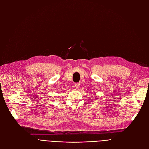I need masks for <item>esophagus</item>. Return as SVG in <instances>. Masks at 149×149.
<instances>
[{
	"label": "esophagus",
	"mask_w": 149,
	"mask_h": 149,
	"mask_svg": "<svg viewBox=\"0 0 149 149\" xmlns=\"http://www.w3.org/2000/svg\"><path fill=\"white\" fill-rule=\"evenodd\" d=\"M79 86H79V83H75V85H74V87H75L76 89L79 88Z\"/></svg>",
	"instance_id": "1"
}]
</instances>
